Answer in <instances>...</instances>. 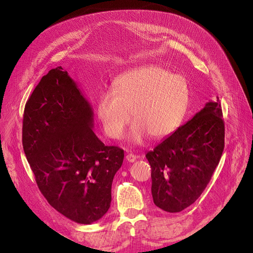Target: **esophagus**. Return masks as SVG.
<instances>
[{
  "mask_svg": "<svg viewBox=\"0 0 253 253\" xmlns=\"http://www.w3.org/2000/svg\"><path fill=\"white\" fill-rule=\"evenodd\" d=\"M136 158H137V156H136V155H134V154H132V153H129V154H127V155H126V161H127V162H129V163H133V162H135V161H136Z\"/></svg>",
  "mask_w": 253,
  "mask_h": 253,
  "instance_id": "1",
  "label": "esophagus"
}]
</instances>
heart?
Segmentation results:
<instances>
[{
  "label": "heart",
  "instance_id": "obj_1",
  "mask_svg": "<svg viewBox=\"0 0 253 253\" xmlns=\"http://www.w3.org/2000/svg\"><path fill=\"white\" fill-rule=\"evenodd\" d=\"M189 97L188 83L181 76L160 65H145L122 74L112 91L101 93L97 118L109 138H121L132 116L129 142L141 144L149 135L162 139L181 123Z\"/></svg>",
  "mask_w": 253,
  "mask_h": 253
}]
</instances>
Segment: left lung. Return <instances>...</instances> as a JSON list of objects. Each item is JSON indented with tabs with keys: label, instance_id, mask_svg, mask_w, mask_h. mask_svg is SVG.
Wrapping results in <instances>:
<instances>
[{
	"label": "left lung",
	"instance_id": "left-lung-1",
	"mask_svg": "<svg viewBox=\"0 0 253 253\" xmlns=\"http://www.w3.org/2000/svg\"><path fill=\"white\" fill-rule=\"evenodd\" d=\"M222 116L217 97L146 154L151 166V192L156 207L178 212L200 197L224 150Z\"/></svg>",
	"mask_w": 253,
	"mask_h": 253
}]
</instances>
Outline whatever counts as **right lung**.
<instances>
[{"mask_svg": "<svg viewBox=\"0 0 253 253\" xmlns=\"http://www.w3.org/2000/svg\"><path fill=\"white\" fill-rule=\"evenodd\" d=\"M92 127L91 106L68 72L49 71L26 103L23 148L43 197L79 224L107 212L124 160L123 149L105 146Z\"/></svg>", "mask_w": 253, "mask_h": 253, "instance_id": "add662e5", "label": "right lung"}]
</instances>
